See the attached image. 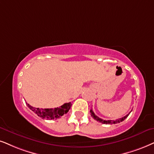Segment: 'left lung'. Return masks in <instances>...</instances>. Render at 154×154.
Instances as JSON below:
<instances>
[{"label": "left lung", "instance_id": "1", "mask_svg": "<svg viewBox=\"0 0 154 154\" xmlns=\"http://www.w3.org/2000/svg\"><path fill=\"white\" fill-rule=\"evenodd\" d=\"M131 112H130L128 114H126V116H123V117H122V118L118 119H116L115 121H113V120H104V119H102L98 117V116H97V115H95V114L94 113V112H93V111H92V109L90 110L91 116H92V117L94 118L95 120H97V122H100V123H102V124H113L120 123V122H123V121L125 119L127 118V116L129 115V114H130V113H131Z\"/></svg>", "mask_w": 154, "mask_h": 154}]
</instances>
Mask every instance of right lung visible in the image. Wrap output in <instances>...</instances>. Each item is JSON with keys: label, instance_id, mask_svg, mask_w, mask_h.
Instances as JSON below:
<instances>
[{"label": "right lung", "instance_id": "obj_1", "mask_svg": "<svg viewBox=\"0 0 154 154\" xmlns=\"http://www.w3.org/2000/svg\"><path fill=\"white\" fill-rule=\"evenodd\" d=\"M27 105L30 108V109L32 110L34 113H35L39 117L46 119L48 120H52L61 117L64 114H67L69 112V109H70L72 104L71 102L65 103L60 107L54 109H36L32 107L29 104H27Z\"/></svg>", "mask_w": 154, "mask_h": 154}]
</instances>
